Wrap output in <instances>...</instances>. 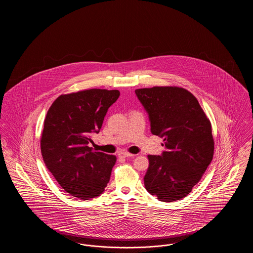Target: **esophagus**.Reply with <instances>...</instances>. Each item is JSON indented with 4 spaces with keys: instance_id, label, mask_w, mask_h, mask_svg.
I'll return each mask as SVG.
<instances>
[{
    "instance_id": "34e87169",
    "label": "esophagus",
    "mask_w": 253,
    "mask_h": 253,
    "mask_svg": "<svg viewBox=\"0 0 253 253\" xmlns=\"http://www.w3.org/2000/svg\"><path fill=\"white\" fill-rule=\"evenodd\" d=\"M133 157V155L129 154V153H126V152H121V153L119 154V157H120V158H126V157Z\"/></svg>"
}]
</instances>
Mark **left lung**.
<instances>
[{
    "label": "left lung",
    "mask_w": 253,
    "mask_h": 253,
    "mask_svg": "<svg viewBox=\"0 0 253 253\" xmlns=\"http://www.w3.org/2000/svg\"><path fill=\"white\" fill-rule=\"evenodd\" d=\"M151 132L163 138L160 156H148L144 176L148 193L162 202L186 197L211 164L214 143L211 125L198 100L179 87L136 89Z\"/></svg>",
    "instance_id": "left-lung-1"
}]
</instances>
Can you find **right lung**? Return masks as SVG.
<instances>
[{
  "mask_svg": "<svg viewBox=\"0 0 253 253\" xmlns=\"http://www.w3.org/2000/svg\"><path fill=\"white\" fill-rule=\"evenodd\" d=\"M118 90L90 89L59 96L49 108L41 140L46 168L72 196L89 200L104 192L115 156L89 147L98 133Z\"/></svg>",
  "mask_w": 253,
  "mask_h": 253,
  "instance_id": "right-lung-1",
  "label": "right lung"
}]
</instances>
